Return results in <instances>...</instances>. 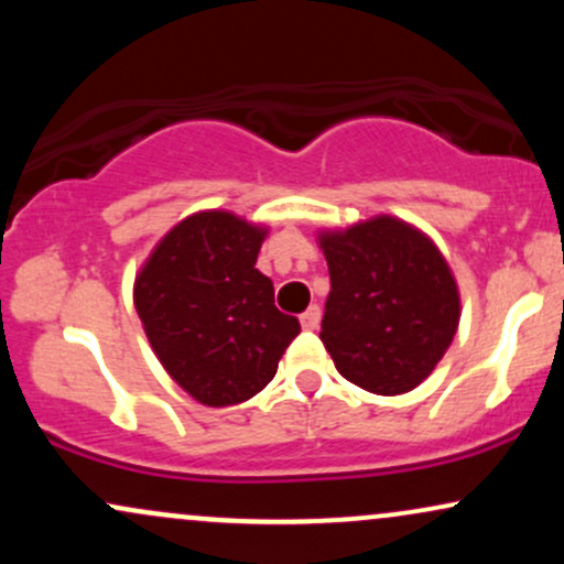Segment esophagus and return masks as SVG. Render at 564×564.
<instances>
[{
	"label": "esophagus",
	"mask_w": 564,
	"mask_h": 564,
	"mask_svg": "<svg viewBox=\"0 0 564 564\" xmlns=\"http://www.w3.org/2000/svg\"><path fill=\"white\" fill-rule=\"evenodd\" d=\"M300 323H302L304 332H315V328L321 326V307H318V304H310V307L300 315Z\"/></svg>",
	"instance_id": "esophagus-1"
}]
</instances>
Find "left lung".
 Here are the masks:
<instances>
[{"label":"left lung","mask_w":564,"mask_h":564,"mask_svg":"<svg viewBox=\"0 0 564 564\" xmlns=\"http://www.w3.org/2000/svg\"><path fill=\"white\" fill-rule=\"evenodd\" d=\"M332 291L321 339L360 390H416L448 352L462 318L456 275L437 243L392 215L318 230Z\"/></svg>","instance_id":"8db88e82"}]
</instances>
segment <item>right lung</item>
Segmentation results:
<instances>
[{
    "label": "right lung",
    "mask_w": 564,
    "mask_h": 564,
    "mask_svg": "<svg viewBox=\"0 0 564 564\" xmlns=\"http://www.w3.org/2000/svg\"><path fill=\"white\" fill-rule=\"evenodd\" d=\"M268 230L228 209L193 212L134 275V310L159 364L200 405L262 392L300 334V321L275 307L273 281L254 268Z\"/></svg>",
    "instance_id": "1"
}]
</instances>
